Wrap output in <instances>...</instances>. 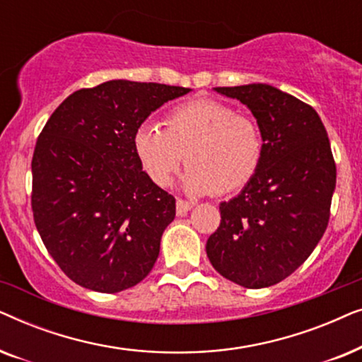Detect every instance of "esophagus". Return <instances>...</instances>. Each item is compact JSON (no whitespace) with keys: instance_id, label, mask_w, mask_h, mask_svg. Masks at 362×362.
I'll return each mask as SVG.
<instances>
[{"instance_id":"esophagus-1","label":"esophagus","mask_w":362,"mask_h":362,"mask_svg":"<svg viewBox=\"0 0 362 362\" xmlns=\"http://www.w3.org/2000/svg\"><path fill=\"white\" fill-rule=\"evenodd\" d=\"M191 209H192V202H187L185 199L176 201V214L177 216H186Z\"/></svg>"}]
</instances>
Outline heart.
<instances>
[{
  "label": "heart",
  "mask_w": 362,
  "mask_h": 362,
  "mask_svg": "<svg viewBox=\"0 0 362 362\" xmlns=\"http://www.w3.org/2000/svg\"><path fill=\"white\" fill-rule=\"evenodd\" d=\"M141 170L156 186L171 182L185 158L182 186L204 196L239 191L254 180L265 156V138L254 118L227 103L199 98L173 108L165 130L145 123L133 136Z\"/></svg>",
  "instance_id": "heart-1"
}]
</instances>
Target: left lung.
I'll use <instances>...</instances> for the list:
<instances>
[{
    "label": "left lung",
    "instance_id": "obj_1",
    "mask_svg": "<svg viewBox=\"0 0 362 362\" xmlns=\"http://www.w3.org/2000/svg\"><path fill=\"white\" fill-rule=\"evenodd\" d=\"M216 90L250 108L264 133L265 156L240 194L221 202V226L206 252L224 279L264 288L293 274L323 237L336 186L334 158L308 103L267 83Z\"/></svg>",
    "mask_w": 362,
    "mask_h": 362
}]
</instances>
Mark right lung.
<instances>
[{"instance_id":"add662e5","label":"right lung","mask_w":362,"mask_h":362,"mask_svg":"<svg viewBox=\"0 0 362 362\" xmlns=\"http://www.w3.org/2000/svg\"><path fill=\"white\" fill-rule=\"evenodd\" d=\"M191 88L108 81L56 108L33 155L34 224L61 270L83 288L117 293L150 274L176 199L133 148L141 123Z\"/></svg>"}]
</instances>
